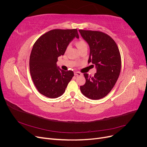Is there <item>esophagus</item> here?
<instances>
[{"instance_id": "esophagus-1", "label": "esophagus", "mask_w": 147, "mask_h": 147, "mask_svg": "<svg viewBox=\"0 0 147 147\" xmlns=\"http://www.w3.org/2000/svg\"><path fill=\"white\" fill-rule=\"evenodd\" d=\"M74 75H75V76H80V75H82V74L80 72H76L74 73Z\"/></svg>"}]
</instances>
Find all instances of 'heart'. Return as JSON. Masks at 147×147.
<instances>
[{
    "label": "heart",
    "instance_id": "1",
    "mask_svg": "<svg viewBox=\"0 0 147 147\" xmlns=\"http://www.w3.org/2000/svg\"><path fill=\"white\" fill-rule=\"evenodd\" d=\"M75 44L76 47L78 48V50H81V49L84 48V47H87V44L85 42V41L84 40L82 39V38H80L77 40H76L75 42Z\"/></svg>",
    "mask_w": 147,
    "mask_h": 147
}]
</instances>
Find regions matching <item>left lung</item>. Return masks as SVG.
I'll list each match as a JSON object with an SVG mask.
<instances>
[{
	"mask_svg": "<svg viewBox=\"0 0 147 147\" xmlns=\"http://www.w3.org/2000/svg\"><path fill=\"white\" fill-rule=\"evenodd\" d=\"M90 48L88 63L96 65L97 72L93 77L84 74L86 83L80 86L82 94L88 98H103L112 90L119 77L121 59L114 40L107 34L97 30H79Z\"/></svg>",
	"mask_w": 147,
	"mask_h": 147,
	"instance_id": "obj_1",
	"label": "left lung"
}]
</instances>
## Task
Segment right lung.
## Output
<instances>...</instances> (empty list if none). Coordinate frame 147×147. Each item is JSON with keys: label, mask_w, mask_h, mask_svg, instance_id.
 Segmentation results:
<instances>
[{"label": "right lung", "mask_w": 147, "mask_h": 147, "mask_svg": "<svg viewBox=\"0 0 147 147\" xmlns=\"http://www.w3.org/2000/svg\"><path fill=\"white\" fill-rule=\"evenodd\" d=\"M79 38L77 29H53L40 37L34 44L29 59L30 73L38 91L49 98L63 94L74 77L72 70L57 67V57L64 55L69 43Z\"/></svg>", "instance_id": "1"}]
</instances>
